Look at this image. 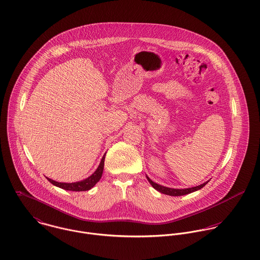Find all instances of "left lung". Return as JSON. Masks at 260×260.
<instances>
[{
	"label": "left lung",
	"instance_id": "1",
	"mask_svg": "<svg viewBox=\"0 0 260 260\" xmlns=\"http://www.w3.org/2000/svg\"><path fill=\"white\" fill-rule=\"evenodd\" d=\"M146 177H147L150 184L152 185V187H153L154 189H156L157 191H159V192H161V193H163V194L170 195V196H181V195H186V194H189V193H191V192H194V191H197V190L201 189L202 187H204V186L208 183V181H207V182H205V183H203V184H201V185L195 186V187H191V188L174 189V188H169V187L159 185V184L153 182V181L149 178L148 176H146Z\"/></svg>",
	"mask_w": 260,
	"mask_h": 260
}]
</instances>
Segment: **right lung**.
<instances>
[{"label": "right lung", "mask_w": 260, "mask_h": 260, "mask_svg": "<svg viewBox=\"0 0 260 260\" xmlns=\"http://www.w3.org/2000/svg\"><path fill=\"white\" fill-rule=\"evenodd\" d=\"M105 155L103 156L98 168L96 169V171L89 176L88 178L82 180V181H78L74 183H64V182H57L55 180H52L50 178H47L53 185L60 187L62 189L65 190H69V191H87L90 190L92 187H94L95 184L101 179L102 177V173H103V169H104V161H105Z\"/></svg>", "instance_id": "obj_1"}]
</instances>
